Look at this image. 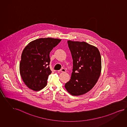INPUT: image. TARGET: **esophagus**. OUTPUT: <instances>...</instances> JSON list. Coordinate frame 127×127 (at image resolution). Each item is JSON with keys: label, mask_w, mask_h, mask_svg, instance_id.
Listing matches in <instances>:
<instances>
[{"label": "esophagus", "mask_w": 127, "mask_h": 127, "mask_svg": "<svg viewBox=\"0 0 127 127\" xmlns=\"http://www.w3.org/2000/svg\"><path fill=\"white\" fill-rule=\"evenodd\" d=\"M58 71H59V72H65L66 71V70L65 69H64V68H62V69H61L60 70H58Z\"/></svg>", "instance_id": "obj_1"}]
</instances>
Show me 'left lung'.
<instances>
[{
  "instance_id": "8db88e82",
  "label": "left lung",
  "mask_w": 127,
  "mask_h": 127,
  "mask_svg": "<svg viewBox=\"0 0 127 127\" xmlns=\"http://www.w3.org/2000/svg\"><path fill=\"white\" fill-rule=\"evenodd\" d=\"M73 59V71L65 84L66 90L72 95L87 93L97 82L102 69L98 49L85 42L67 41Z\"/></svg>"
}]
</instances>
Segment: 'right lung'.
<instances>
[{
  "instance_id": "right-lung-1",
  "label": "right lung",
  "mask_w": 127,
  "mask_h": 127,
  "mask_svg": "<svg viewBox=\"0 0 127 127\" xmlns=\"http://www.w3.org/2000/svg\"><path fill=\"white\" fill-rule=\"evenodd\" d=\"M61 41V39L40 38L24 47L20 63V73L29 89L39 91L45 88L52 71L49 64L50 52Z\"/></svg>"
}]
</instances>
